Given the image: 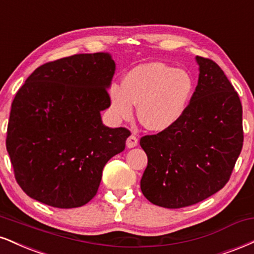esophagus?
I'll return each instance as SVG.
<instances>
[{"label": "esophagus", "mask_w": 254, "mask_h": 254, "mask_svg": "<svg viewBox=\"0 0 254 254\" xmlns=\"http://www.w3.org/2000/svg\"><path fill=\"white\" fill-rule=\"evenodd\" d=\"M137 144H138V139H137L135 136L131 135L130 137H127V148H129V149L135 148Z\"/></svg>", "instance_id": "esophagus-1"}]
</instances>
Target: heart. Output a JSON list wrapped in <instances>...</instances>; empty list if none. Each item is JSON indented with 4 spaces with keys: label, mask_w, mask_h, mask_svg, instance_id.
<instances>
[{
    "label": "heart",
    "mask_w": 254,
    "mask_h": 254,
    "mask_svg": "<svg viewBox=\"0 0 254 254\" xmlns=\"http://www.w3.org/2000/svg\"><path fill=\"white\" fill-rule=\"evenodd\" d=\"M195 81L186 69L163 63L133 67L125 74L122 86L110 87V109L117 121H130L137 115L148 130L166 131L187 111Z\"/></svg>",
    "instance_id": "b5f03b06"
}]
</instances>
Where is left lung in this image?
Here are the masks:
<instances>
[{
  "instance_id": "obj_1",
  "label": "left lung",
  "mask_w": 254,
  "mask_h": 254,
  "mask_svg": "<svg viewBox=\"0 0 254 254\" xmlns=\"http://www.w3.org/2000/svg\"><path fill=\"white\" fill-rule=\"evenodd\" d=\"M195 59L200 73L186 114L139 142L148 156L140 189L164 208L191 206L224 188L243 148L239 96L214 61Z\"/></svg>"
}]
</instances>
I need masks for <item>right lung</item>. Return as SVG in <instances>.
<instances>
[{
	"label": "right lung",
	"mask_w": 254,
	"mask_h": 254,
	"mask_svg": "<svg viewBox=\"0 0 254 254\" xmlns=\"http://www.w3.org/2000/svg\"><path fill=\"white\" fill-rule=\"evenodd\" d=\"M115 71L111 54H75L38 67L17 91L5 144L28 196L75 208L97 194L104 166L130 136L100 116L110 106Z\"/></svg>",
	"instance_id": "1"
}]
</instances>
